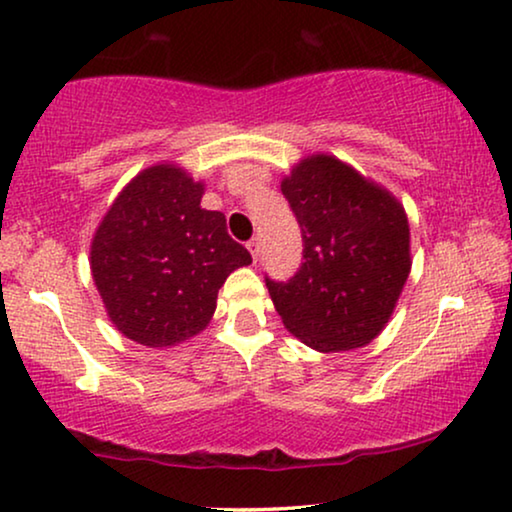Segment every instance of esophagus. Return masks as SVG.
<instances>
[{
  "mask_svg": "<svg viewBox=\"0 0 512 512\" xmlns=\"http://www.w3.org/2000/svg\"><path fill=\"white\" fill-rule=\"evenodd\" d=\"M246 246H248V250H250V255H253V259L257 262V257H259V241H257V239H250V241L246 243Z\"/></svg>",
  "mask_w": 512,
  "mask_h": 512,
  "instance_id": "esophagus-1",
  "label": "esophagus"
}]
</instances>
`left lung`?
Here are the masks:
<instances>
[{"mask_svg": "<svg viewBox=\"0 0 512 512\" xmlns=\"http://www.w3.org/2000/svg\"><path fill=\"white\" fill-rule=\"evenodd\" d=\"M304 239V262L287 280L266 278L290 334L308 348H364L394 313L410 273L403 206L334 155L301 160L280 183Z\"/></svg>", "mask_w": 512, "mask_h": 512, "instance_id": "left-lung-1", "label": "left lung"}]
</instances>
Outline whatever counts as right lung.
Returning a JSON list of instances; mask_svg holds the SVG:
<instances>
[{
  "label": "right lung",
  "mask_w": 512,
  "mask_h": 512,
  "mask_svg": "<svg viewBox=\"0 0 512 512\" xmlns=\"http://www.w3.org/2000/svg\"><path fill=\"white\" fill-rule=\"evenodd\" d=\"M204 183L155 164L125 185L90 246V269L120 334L167 348L206 329L229 273L253 257L201 208Z\"/></svg>",
  "instance_id": "1"
}]
</instances>
